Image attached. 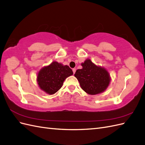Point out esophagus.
<instances>
[{
	"label": "esophagus",
	"instance_id": "34e87169",
	"mask_svg": "<svg viewBox=\"0 0 145 145\" xmlns=\"http://www.w3.org/2000/svg\"><path fill=\"white\" fill-rule=\"evenodd\" d=\"M72 70H73V74H75V72H76V69H72Z\"/></svg>",
	"mask_w": 145,
	"mask_h": 145
}]
</instances>
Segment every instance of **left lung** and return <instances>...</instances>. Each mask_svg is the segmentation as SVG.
<instances>
[{
  "instance_id": "1",
  "label": "left lung",
  "mask_w": 145,
  "mask_h": 145,
  "mask_svg": "<svg viewBox=\"0 0 145 145\" xmlns=\"http://www.w3.org/2000/svg\"><path fill=\"white\" fill-rule=\"evenodd\" d=\"M81 65L82 68L78 69L74 76L79 81L81 89L92 95L104 92L111 81L107 70L94 64L90 59H86Z\"/></svg>"
}]
</instances>
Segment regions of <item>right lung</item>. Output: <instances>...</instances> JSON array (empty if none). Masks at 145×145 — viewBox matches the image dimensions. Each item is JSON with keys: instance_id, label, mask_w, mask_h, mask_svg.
<instances>
[{"instance_id": "obj_1", "label": "right lung", "mask_w": 145, "mask_h": 145, "mask_svg": "<svg viewBox=\"0 0 145 145\" xmlns=\"http://www.w3.org/2000/svg\"><path fill=\"white\" fill-rule=\"evenodd\" d=\"M73 74L68 65L57 61L41 68L37 73L36 81L39 88L48 95H53L63 86L66 78Z\"/></svg>"}]
</instances>
